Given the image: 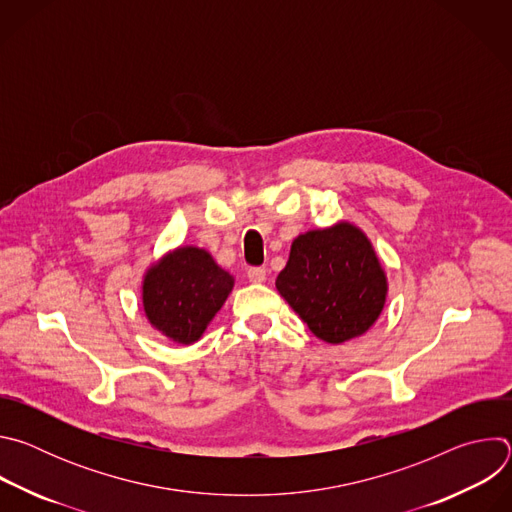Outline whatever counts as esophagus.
Wrapping results in <instances>:
<instances>
[{
    "instance_id": "34e87169",
    "label": "esophagus",
    "mask_w": 512,
    "mask_h": 512,
    "mask_svg": "<svg viewBox=\"0 0 512 512\" xmlns=\"http://www.w3.org/2000/svg\"><path fill=\"white\" fill-rule=\"evenodd\" d=\"M247 277H249L251 283H263L265 277H267V271H265L263 267H251V269L247 271Z\"/></svg>"
}]
</instances>
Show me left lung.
I'll return each instance as SVG.
<instances>
[{
    "instance_id": "8db88e82",
    "label": "left lung",
    "mask_w": 512,
    "mask_h": 512,
    "mask_svg": "<svg viewBox=\"0 0 512 512\" xmlns=\"http://www.w3.org/2000/svg\"><path fill=\"white\" fill-rule=\"evenodd\" d=\"M275 287L312 334L328 344L369 332L389 294L371 239L348 221L298 235Z\"/></svg>"
}]
</instances>
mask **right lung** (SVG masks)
Segmentation results:
<instances>
[{
  "instance_id": "1",
  "label": "right lung",
  "mask_w": 512,
  "mask_h": 512,
  "mask_svg": "<svg viewBox=\"0 0 512 512\" xmlns=\"http://www.w3.org/2000/svg\"><path fill=\"white\" fill-rule=\"evenodd\" d=\"M235 277L206 249L184 245L164 253L143 273L141 304L148 322L176 344H194L223 308Z\"/></svg>"
}]
</instances>
